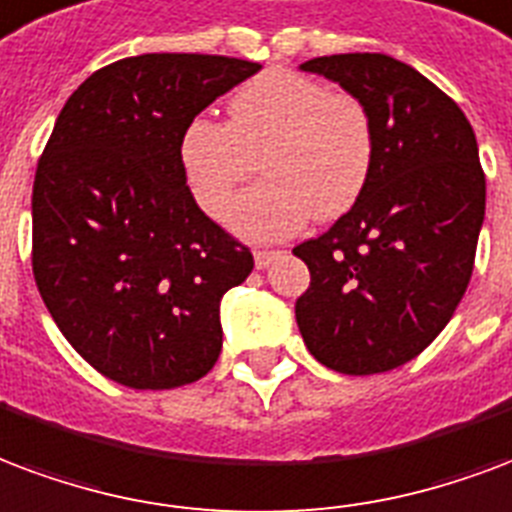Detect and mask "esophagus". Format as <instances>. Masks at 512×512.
I'll return each mask as SVG.
<instances>
[{
	"mask_svg": "<svg viewBox=\"0 0 512 512\" xmlns=\"http://www.w3.org/2000/svg\"><path fill=\"white\" fill-rule=\"evenodd\" d=\"M276 257H279V252H274V249H257V252H255V266L257 268H268L271 263H274Z\"/></svg>",
	"mask_w": 512,
	"mask_h": 512,
	"instance_id": "1",
	"label": "esophagus"
}]
</instances>
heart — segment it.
Segmentation results:
<instances>
[{"label": "heart", "instance_id": "heart-1", "mask_svg": "<svg viewBox=\"0 0 512 512\" xmlns=\"http://www.w3.org/2000/svg\"><path fill=\"white\" fill-rule=\"evenodd\" d=\"M230 121L195 116L179 138V162L192 198L219 217L238 184L268 179L230 206L227 222L246 238L274 241L306 219H336L369 184L374 130L358 97L328 92L312 75L271 67L230 97Z\"/></svg>", "mask_w": 512, "mask_h": 512}]
</instances>
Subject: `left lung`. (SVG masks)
Listing matches in <instances>:
<instances>
[{"instance_id":"1","label":"left lung","mask_w":512,"mask_h":512,"mask_svg":"<svg viewBox=\"0 0 512 512\" xmlns=\"http://www.w3.org/2000/svg\"><path fill=\"white\" fill-rule=\"evenodd\" d=\"M301 70L366 105L374 165L358 203L293 249L312 274L295 320L333 372H391L437 339L467 293L486 217L478 140L448 94L393 56H317Z\"/></svg>"}]
</instances>
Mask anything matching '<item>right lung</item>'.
Masks as SVG:
<instances>
[{
  "mask_svg": "<svg viewBox=\"0 0 512 512\" xmlns=\"http://www.w3.org/2000/svg\"><path fill=\"white\" fill-rule=\"evenodd\" d=\"M257 70L233 56H130L64 102L34 173L32 271L64 339L108 380L168 391L217 363L219 301L255 260L198 208L179 138Z\"/></svg>",
  "mask_w": 512,
  "mask_h": 512,
  "instance_id": "1",
  "label": "right lung"
}]
</instances>
